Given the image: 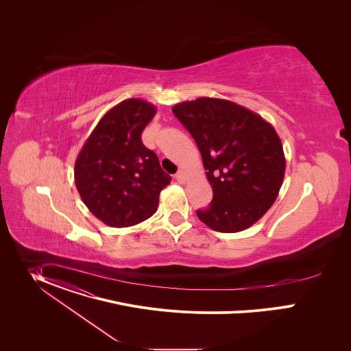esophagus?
Returning <instances> with one entry per match:
<instances>
[{"mask_svg":"<svg viewBox=\"0 0 351 351\" xmlns=\"http://www.w3.org/2000/svg\"><path fill=\"white\" fill-rule=\"evenodd\" d=\"M174 178H176L180 184H184V182L186 181V173H185V171H182V170H180V171L174 176Z\"/></svg>","mask_w":351,"mask_h":351,"instance_id":"obj_1","label":"esophagus"}]
</instances>
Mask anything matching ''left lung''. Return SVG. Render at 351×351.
<instances>
[{
	"mask_svg": "<svg viewBox=\"0 0 351 351\" xmlns=\"http://www.w3.org/2000/svg\"><path fill=\"white\" fill-rule=\"evenodd\" d=\"M173 113L193 136L213 199L196 210L217 232H239L273 205L285 176V155L274 127L232 101L200 97Z\"/></svg>",
	"mask_w": 351,
	"mask_h": 351,
	"instance_id": "8db88e82",
	"label": "left lung"
}]
</instances>
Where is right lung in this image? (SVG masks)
<instances>
[{
  "label": "right lung",
  "instance_id": "obj_1",
  "mask_svg": "<svg viewBox=\"0 0 351 351\" xmlns=\"http://www.w3.org/2000/svg\"><path fill=\"white\" fill-rule=\"evenodd\" d=\"M155 113L156 106L147 101H121L101 117L77 156V191L106 226L131 227L151 217L160 191L171 181L156 154L142 143Z\"/></svg>",
  "mask_w": 351,
  "mask_h": 351
}]
</instances>
